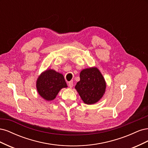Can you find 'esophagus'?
<instances>
[{
  "label": "esophagus",
  "instance_id": "1",
  "mask_svg": "<svg viewBox=\"0 0 148 148\" xmlns=\"http://www.w3.org/2000/svg\"><path fill=\"white\" fill-rule=\"evenodd\" d=\"M68 85H69V86L70 88H72V87H73V82H72V81H71V82H69V83H68Z\"/></svg>",
  "mask_w": 148,
  "mask_h": 148
}]
</instances>
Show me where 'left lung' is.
Segmentation results:
<instances>
[{
	"label": "left lung",
	"instance_id": "8db88e82",
	"mask_svg": "<svg viewBox=\"0 0 148 148\" xmlns=\"http://www.w3.org/2000/svg\"><path fill=\"white\" fill-rule=\"evenodd\" d=\"M79 77L80 80L77 83L75 89L84 103L95 104L105 92L106 84L104 77L96 67L84 69Z\"/></svg>",
	"mask_w": 148,
	"mask_h": 148
}]
</instances>
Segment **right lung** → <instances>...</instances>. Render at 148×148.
Here are the masks:
<instances>
[{"label":"right lung","mask_w":148,"mask_h":148,"mask_svg":"<svg viewBox=\"0 0 148 148\" xmlns=\"http://www.w3.org/2000/svg\"><path fill=\"white\" fill-rule=\"evenodd\" d=\"M37 90L39 95L44 99H54L62 88L67 85L63 75L53 70H47L37 79Z\"/></svg>","instance_id":"obj_1"}]
</instances>
